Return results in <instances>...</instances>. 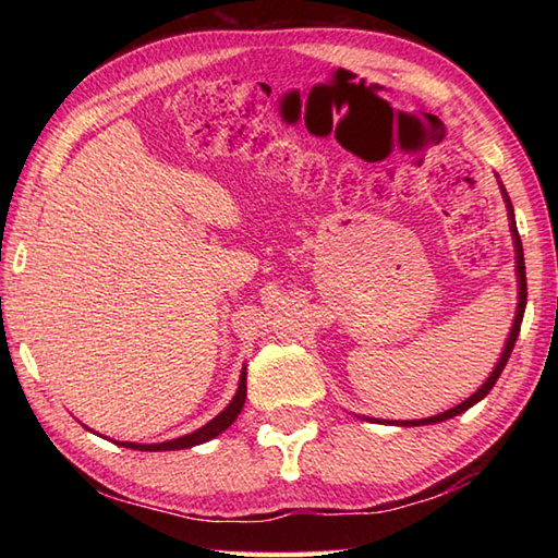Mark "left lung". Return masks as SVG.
Returning a JSON list of instances; mask_svg holds the SVG:
<instances>
[{
  "mask_svg": "<svg viewBox=\"0 0 558 558\" xmlns=\"http://www.w3.org/2000/svg\"><path fill=\"white\" fill-rule=\"evenodd\" d=\"M499 184H501V182H499ZM501 196H504V201H506L508 222H511V234H513V244H515L518 310H515V322H513V328H511V333H508V338H506V348H504V352H501L499 362H496L494 372L489 374L487 381H484V384L477 388V393H472L468 400H462L460 405L450 408V410H446V412H441V414H436V417H426V420H408V422H398V420H396V422H386V420H369V422H378V424H398V426H422V424H436V422H444V420L456 417V414H460V412L470 410L472 405H475V402H480L484 396L489 393V390L494 388V384H496V381H499V376H501V372H504V366H506L508 357H511V352H513V348H515V340H518V333H520V324H523V314H525V304H527V280H525V258H523V244H520V234H518V228H515V213H513V204H511V198H508V194H506L504 184H501ZM364 420H366V417H364Z\"/></svg>",
  "mask_w": 558,
  "mask_h": 558,
  "instance_id": "left-lung-1",
  "label": "left lung"
}]
</instances>
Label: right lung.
Wrapping results in <instances>:
<instances>
[{"label":"right lung","instance_id":"right-lung-1","mask_svg":"<svg viewBox=\"0 0 558 558\" xmlns=\"http://www.w3.org/2000/svg\"><path fill=\"white\" fill-rule=\"evenodd\" d=\"M244 400H246V366H242V374H240V386H236V393L230 400V405L225 408L220 414H216L208 424L201 426V429L180 436V438H172V441H162V444H132V441H120L117 446H124V448H134V450H182V448H192L198 444H206L210 438H216L218 434H222L228 426L236 420V414L242 412L244 408Z\"/></svg>","mask_w":558,"mask_h":558}]
</instances>
